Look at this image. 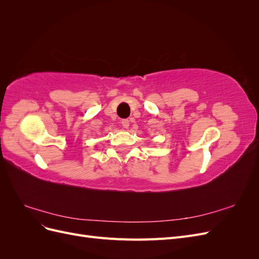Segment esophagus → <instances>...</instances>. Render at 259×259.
I'll list each match as a JSON object with an SVG mask.
<instances>
[{
  "mask_svg": "<svg viewBox=\"0 0 259 259\" xmlns=\"http://www.w3.org/2000/svg\"><path fill=\"white\" fill-rule=\"evenodd\" d=\"M122 126L124 127V128H127L128 126H130V120L128 119H124V120H122Z\"/></svg>",
  "mask_w": 259,
  "mask_h": 259,
  "instance_id": "obj_1",
  "label": "esophagus"
}]
</instances>
